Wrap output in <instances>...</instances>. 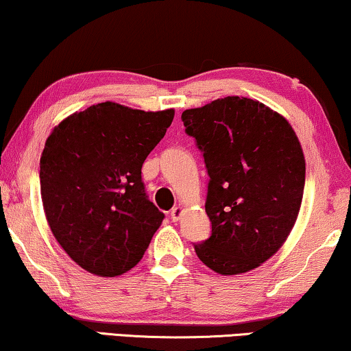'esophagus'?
<instances>
[{"instance_id": "34e87169", "label": "esophagus", "mask_w": 351, "mask_h": 351, "mask_svg": "<svg viewBox=\"0 0 351 351\" xmlns=\"http://www.w3.org/2000/svg\"><path fill=\"white\" fill-rule=\"evenodd\" d=\"M182 213H184V208H182V206H175V208L171 210L170 216H171V219H173V221H180Z\"/></svg>"}]
</instances>
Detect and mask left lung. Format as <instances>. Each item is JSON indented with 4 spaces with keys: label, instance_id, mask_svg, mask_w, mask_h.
<instances>
[{
    "label": "left lung",
    "instance_id": "left-lung-1",
    "mask_svg": "<svg viewBox=\"0 0 351 351\" xmlns=\"http://www.w3.org/2000/svg\"><path fill=\"white\" fill-rule=\"evenodd\" d=\"M210 175L211 237L195 245L219 275L258 269L281 248L302 204L305 159L293 127L264 103L226 97L181 114Z\"/></svg>",
    "mask_w": 351,
    "mask_h": 351
}]
</instances>
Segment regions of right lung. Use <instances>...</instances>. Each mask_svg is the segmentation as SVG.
<instances>
[{
	"label": "right lung",
	"mask_w": 351,
	"mask_h": 351,
	"mask_svg": "<svg viewBox=\"0 0 351 351\" xmlns=\"http://www.w3.org/2000/svg\"><path fill=\"white\" fill-rule=\"evenodd\" d=\"M175 117L114 101L76 111L47 136L39 162L46 219L84 270L119 276L135 267L164 213L147 199L141 167Z\"/></svg>",
	"instance_id": "obj_1"
}]
</instances>
